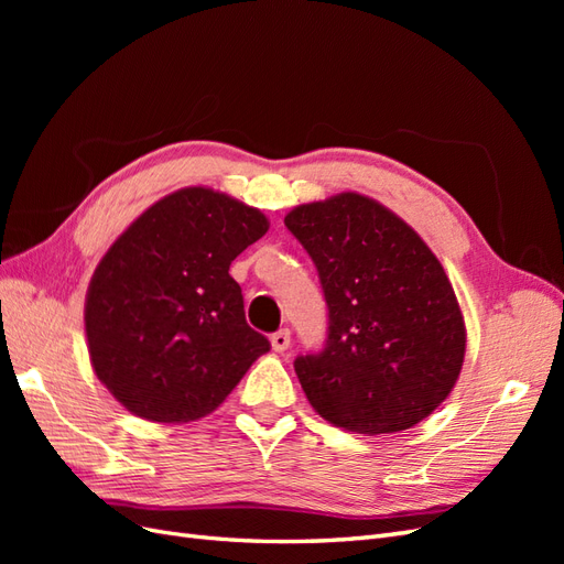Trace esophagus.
Here are the masks:
<instances>
[{"mask_svg":"<svg viewBox=\"0 0 564 564\" xmlns=\"http://www.w3.org/2000/svg\"><path fill=\"white\" fill-rule=\"evenodd\" d=\"M270 344H272V350L275 352H284L289 346H292V332L289 329H280L270 336Z\"/></svg>","mask_w":564,"mask_h":564,"instance_id":"34e87169","label":"esophagus"}]
</instances>
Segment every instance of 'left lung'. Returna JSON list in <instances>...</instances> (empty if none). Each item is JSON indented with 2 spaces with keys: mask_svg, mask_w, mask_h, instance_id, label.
<instances>
[{
  "mask_svg": "<svg viewBox=\"0 0 564 564\" xmlns=\"http://www.w3.org/2000/svg\"><path fill=\"white\" fill-rule=\"evenodd\" d=\"M284 226L313 259L329 308L327 344L294 362L315 412L362 435L433 414L464 365L466 324L429 245L357 193L301 204Z\"/></svg>",
  "mask_w": 564,
  "mask_h": 564,
  "instance_id": "obj_1",
  "label": "left lung"
}]
</instances>
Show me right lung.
<instances>
[{
    "mask_svg": "<svg viewBox=\"0 0 564 564\" xmlns=\"http://www.w3.org/2000/svg\"><path fill=\"white\" fill-rule=\"evenodd\" d=\"M268 226L259 209L195 185L152 204L106 251L84 329L98 381L131 414L207 416L270 350L228 272Z\"/></svg>",
    "mask_w": 564,
    "mask_h": 564,
    "instance_id": "right-lung-1",
    "label": "right lung"
}]
</instances>
